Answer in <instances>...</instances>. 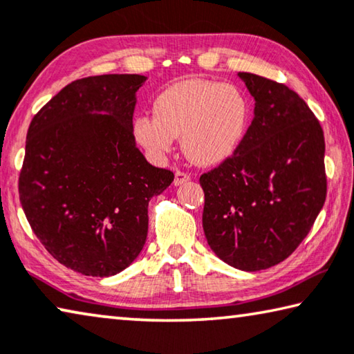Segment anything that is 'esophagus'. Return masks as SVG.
Masks as SVG:
<instances>
[{"label":"esophagus","instance_id":"1","mask_svg":"<svg viewBox=\"0 0 354 354\" xmlns=\"http://www.w3.org/2000/svg\"><path fill=\"white\" fill-rule=\"evenodd\" d=\"M189 180V176L187 172H182V171H177L176 172V177H174V185L178 187V185H183L185 182Z\"/></svg>","mask_w":354,"mask_h":354}]
</instances>
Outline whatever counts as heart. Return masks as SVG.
<instances>
[{
  "label": "heart",
  "mask_w": 354,
  "mask_h": 354,
  "mask_svg": "<svg viewBox=\"0 0 354 354\" xmlns=\"http://www.w3.org/2000/svg\"><path fill=\"white\" fill-rule=\"evenodd\" d=\"M155 115L134 120L138 142L151 155L171 151L182 136L187 158L198 166H216L230 160L245 139L250 106L237 86L215 80L187 79L160 93Z\"/></svg>",
  "instance_id": "obj_1"
}]
</instances>
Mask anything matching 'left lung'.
<instances>
[{
    "instance_id": "8db88e82",
    "label": "left lung",
    "mask_w": 354,
    "mask_h": 354,
    "mask_svg": "<svg viewBox=\"0 0 354 354\" xmlns=\"http://www.w3.org/2000/svg\"><path fill=\"white\" fill-rule=\"evenodd\" d=\"M237 75L254 100L253 122L236 153L199 178L203 227L221 261L257 272L290 257L323 209L324 134L296 91Z\"/></svg>"
}]
</instances>
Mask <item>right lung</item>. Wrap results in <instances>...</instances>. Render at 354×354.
I'll list each match as a JSON object with an SVG mask.
<instances>
[{
	"instance_id": "1",
	"label": "right lung",
	"mask_w": 354,
	"mask_h": 354,
	"mask_svg": "<svg viewBox=\"0 0 354 354\" xmlns=\"http://www.w3.org/2000/svg\"><path fill=\"white\" fill-rule=\"evenodd\" d=\"M145 80H74L36 113L26 134L21 209L47 252L82 275H115L139 257L150 199L174 180L136 145V93Z\"/></svg>"
}]
</instances>
